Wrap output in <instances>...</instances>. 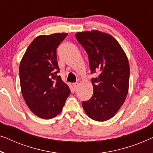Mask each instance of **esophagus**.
Returning <instances> with one entry per match:
<instances>
[{
  "instance_id": "1",
  "label": "esophagus",
  "mask_w": 153,
  "mask_h": 153,
  "mask_svg": "<svg viewBox=\"0 0 153 153\" xmlns=\"http://www.w3.org/2000/svg\"><path fill=\"white\" fill-rule=\"evenodd\" d=\"M73 87H74V90H76L77 88L78 87V82H76V83L73 84Z\"/></svg>"
}]
</instances>
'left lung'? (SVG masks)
I'll return each instance as SVG.
<instances>
[{
    "instance_id": "left-lung-1",
    "label": "left lung",
    "mask_w": 153,
    "mask_h": 153,
    "mask_svg": "<svg viewBox=\"0 0 153 153\" xmlns=\"http://www.w3.org/2000/svg\"><path fill=\"white\" fill-rule=\"evenodd\" d=\"M76 37L87 53L91 74L100 71L98 77L91 79L94 94L89 100L82 102L84 110L96 121L110 119L128 95V57L119 42L107 33L98 30L79 32Z\"/></svg>"
}]
</instances>
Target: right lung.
<instances>
[{
    "instance_id": "add662e5",
    "label": "right lung",
    "mask_w": 153,
    "mask_h": 153,
    "mask_svg": "<svg viewBox=\"0 0 153 153\" xmlns=\"http://www.w3.org/2000/svg\"><path fill=\"white\" fill-rule=\"evenodd\" d=\"M67 34L40 35L27 47L19 66L21 89L31 111L50 119L62 111L71 93L62 80L57 61V48Z\"/></svg>"
}]
</instances>
